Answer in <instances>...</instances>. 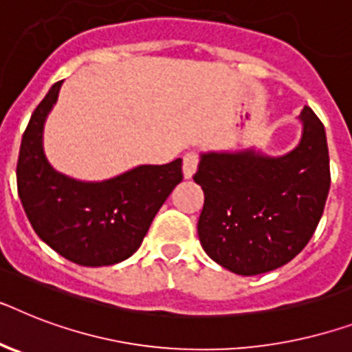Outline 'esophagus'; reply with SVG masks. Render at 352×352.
I'll list each match as a JSON object with an SVG mask.
<instances>
[{
    "label": "esophagus",
    "mask_w": 352,
    "mask_h": 352,
    "mask_svg": "<svg viewBox=\"0 0 352 352\" xmlns=\"http://www.w3.org/2000/svg\"><path fill=\"white\" fill-rule=\"evenodd\" d=\"M197 166H199V155L195 151H188L182 159V173H184L186 179H191L193 173L197 171Z\"/></svg>",
    "instance_id": "34e87169"
}]
</instances>
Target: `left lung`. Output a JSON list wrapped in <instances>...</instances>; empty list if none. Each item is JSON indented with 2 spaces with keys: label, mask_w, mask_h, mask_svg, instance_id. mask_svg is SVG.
Segmentation results:
<instances>
[{
  "label": "left lung",
  "mask_w": 352,
  "mask_h": 352,
  "mask_svg": "<svg viewBox=\"0 0 352 352\" xmlns=\"http://www.w3.org/2000/svg\"><path fill=\"white\" fill-rule=\"evenodd\" d=\"M300 119L302 141L287 155L204 153L193 175L204 191L199 241L217 264L236 275L287 264L322 219L331 186L327 139L309 107Z\"/></svg>",
  "instance_id": "1"
}]
</instances>
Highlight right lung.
Instances as JSON below:
<instances>
[{"label": "right lung", "mask_w": 352, "mask_h": 352, "mask_svg": "<svg viewBox=\"0 0 352 352\" xmlns=\"http://www.w3.org/2000/svg\"><path fill=\"white\" fill-rule=\"evenodd\" d=\"M63 81L54 82L23 133L18 193L43 242L79 265H111L139 250L153 217L182 181V161L144 164L110 181L81 182L57 173L43 153V124Z\"/></svg>", "instance_id": "obj_1"}]
</instances>
